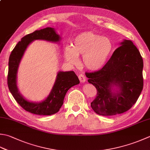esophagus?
Wrapping results in <instances>:
<instances>
[{"instance_id":"1","label":"esophagus","mask_w":150,"mask_h":150,"mask_svg":"<svg viewBox=\"0 0 150 150\" xmlns=\"http://www.w3.org/2000/svg\"><path fill=\"white\" fill-rule=\"evenodd\" d=\"M78 77H79V79L80 80L81 83H84V82L86 81V77H85V75L84 74H83V73H82V74H79V76H78Z\"/></svg>"}]
</instances>
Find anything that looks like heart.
<instances>
[{
  "label": "heart",
  "mask_w": 150,
  "mask_h": 150,
  "mask_svg": "<svg viewBox=\"0 0 150 150\" xmlns=\"http://www.w3.org/2000/svg\"><path fill=\"white\" fill-rule=\"evenodd\" d=\"M112 49V43L108 38L86 32L75 38L71 47H66L64 56L71 64H77L79 56H83L84 66L91 71H98L107 63Z\"/></svg>",
  "instance_id": "obj_1"
}]
</instances>
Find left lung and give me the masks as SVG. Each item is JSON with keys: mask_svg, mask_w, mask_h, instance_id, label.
Returning <instances> with one entry per match:
<instances>
[{"mask_svg": "<svg viewBox=\"0 0 150 150\" xmlns=\"http://www.w3.org/2000/svg\"><path fill=\"white\" fill-rule=\"evenodd\" d=\"M120 45L101 69L85 73L88 83L97 89L91 107L101 116H114L129 110L143 89L141 54L131 40H124ZM114 85L119 87L117 93L111 90Z\"/></svg>", "mask_w": 150, "mask_h": 150, "instance_id": "obj_1", "label": "left lung"}]
</instances>
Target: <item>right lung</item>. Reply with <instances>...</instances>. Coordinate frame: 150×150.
Returning a JSON list of instances; mask_svg holds the SVG:
<instances>
[{
    "label": "right lung",
    "instance_id": "1",
    "mask_svg": "<svg viewBox=\"0 0 150 150\" xmlns=\"http://www.w3.org/2000/svg\"><path fill=\"white\" fill-rule=\"evenodd\" d=\"M35 40L57 42H59L60 36L56 33L54 28L47 27L34 31L22 38L21 40L17 43L11 51L9 58L7 78L8 88L16 101L25 110L37 115H52L60 110L67 90L71 87L78 84L80 81L74 71H59L53 88L45 100L38 103L28 101L23 98L17 87V69L27 46Z\"/></svg>",
    "mask_w": 150,
    "mask_h": 150
}]
</instances>
